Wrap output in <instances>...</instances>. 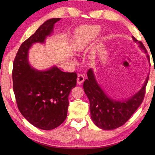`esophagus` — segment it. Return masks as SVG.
Listing matches in <instances>:
<instances>
[{
  "instance_id": "1",
  "label": "esophagus",
  "mask_w": 155,
  "mask_h": 155,
  "mask_svg": "<svg viewBox=\"0 0 155 155\" xmlns=\"http://www.w3.org/2000/svg\"><path fill=\"white\" fill-rule=\"evenodd\" d=\"M84 81V76L82 74H78L77 77V83L78 84H81L83 83Z\"/></svg>"
}]
</instances>
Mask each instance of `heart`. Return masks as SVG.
<instances>
[{"label":"heart","mask_w":155,"mask_h":155,"mask_svg":"<svg viewBox=\"0 0 155 155\" xmlns=\"http://www.w3.org/2000/svg\"><path fill=\"white\" fill-rule=\"evenodd\" d=\"M100 29L96 26H87L81 30L78 38V48H83L99 33Z\"/></svg>","instance_id":"b5f03b06"}]
</instances>
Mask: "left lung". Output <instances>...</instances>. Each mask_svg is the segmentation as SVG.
Returning a JSON list of instances; mask_svg holds the SVG:
<instances>
[{
	"mask_svg": "<svg viewBox=\"0 0 155 155\" xmlns=\"http://www.w3.org/2000/svg\"><path fill=\"white\" fill-rule=\"evenodd\" d=\"M134 42L145 53L147 51L142 42L132 37ZM149 60V56L147 55ZM88 79L84 82L83 88L90 102L91 117L97 127L103 130H113L123 125L129 119L142 103L145 94L149 76L141 89L133 97L123 101L113 99L108 97L98 84L93 69L87 72Z\"/></svg>",
	"mask_w": 155,
	"mask_h": 155,
	"instance_id": "obj_1",
	"label": "left lung"
}]
</instances>
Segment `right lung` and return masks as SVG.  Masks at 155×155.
Here are the masks:
<instances>
[{"label":"right lung","instance_id":"1","mask_svg":"<svg viewBox=\"0 0 155 155\" xmlns=\"http://www.w3.org/2000/svg\"><path fill=\"white\" fill-rule=\"evenodd\" d=\"M60 18L45 22L31 37L23 42L13 62V91L17 107L26 119L42 130L61 125L67 116L68 96L77 85L76 72H62L57 66L38 71L28 62L32 45L43 43Z\"/></svg>","mask_w":155,"mask_h":155}]
</instances>
